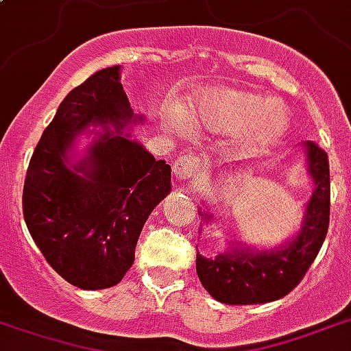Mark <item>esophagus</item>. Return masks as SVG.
<instances>
[{
  "label": "esophagus",
  "mask_w": 351,
  "mask_h": 351,
  "mask_svg": "<svg viewBox=\"0 0 351 351\" xmlns=\"http://www.w3.org/2000/svg\"><path fill=\"white\" fill-rule=\"evenodd\" d=\"M202 162L195 154H182L175 164H173V173L178 180H193L200 175Z\"/></svg>",
  "instance_id": "esophagus-1"
}]
</instances>
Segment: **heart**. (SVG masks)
<instances>
[{
    "label": "heart",
    "mask_w": 351,
    "mask_h": 351,
    "mask_svg": "<svg viewBox=\"0 0 351 351\" xmlns=\"http://www.w3.org/2000/svg\"><path fill=\"white\" fill-rule=\"evenodd\" d=\"M187 119L195 128L213 134H232V147L254 152L271 145L287 128V112L278 101L234 88H210L195 97ZM173 130H182L180 116L171 119Z\"/></svg>",
    "instance_id": "1"
}]
</instances>
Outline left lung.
<instances>
[{
  "instance_id": "left-lung-1",
  "label": "left lung",
  "mask_w": 351,
  "mask_h": 351,
  "mask_svg": "<svg viewBox=\"0 0 351 351\" xmlns=\"http://www.w3.org/2000/svg\"><path fill=\"white\" fill-rule=\"evenodd\" d=\"M307 169L315 189L307 202L302 228L285 245L269 250H254L245 245L230 248L215 258L197 252L200 283L215 300L230 306L267 304L293 291L317 258L330 226V162L315 141H306ZM204 221L206 215L200 210Z\"/></svg>"
}]
</instances>
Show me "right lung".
I'll use <instances>...</instances> for the list:
<instances>
[{
	"label": "right lung",
	"instance_id": "obj_1",
	"mask_svg": "<svg viewBox=\"0 0 351 351\" xmlns=\"http://www.w3.org/2000/svg\"><path fill=\"white\" fill-rule=\"evenodd\" d=\"M128 123H136V116L119 82V66L101 69L66 95L27 169L29 234L66 282L86 291L121 282L147 217L171 191V165L130 140L123 132ZM90 126L105 132L69 168L74 138Z\"/></svg>",
	"mask_w": 351,
	"mask_h": 351
}]
</instances>
